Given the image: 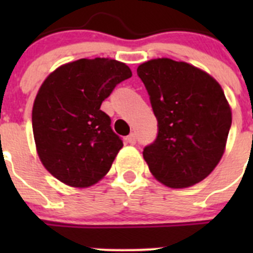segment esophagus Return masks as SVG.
<instances>
[{
	"mask_svg": "<svg viewBox=\"0 0 253 253\" xmlns=\"http://www.w3.org/2000/svg\"><path fill=\"white\" fill-rule=\"evenodd\" d=\"M128 142L130 143V144H135V143H137V135H135V133H131L130 135H129Z\"/></svg>",
	"mask_w": 253,
	"mask_h": 253,
	"instance_id": "esophagus-1",
	"label": "esophagus"
}]
</instances>
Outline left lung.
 Masks as SVG:
<instances>
[{
	"instance_id": "8db88e82",
	"label": "left lung",
	"mask_w": 253,
	"mask_h": 253,
	"mask_svg": "<svg viewBox=\"0 0 253 253\" xmlns=\"http://www.w3.org/2000/svg\"><path fill=\"white\" fill-rule=\"evenodd\" d=\"M137 73L157 119V137L143 149L152 175L169 187H189L204 180L224 153L232 125L222 87L202 69L158 58Z\"/></svg>"
}]
</instances>
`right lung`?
<instances>
[{
  "label": "right lung",
  "mask_w": 253,
  "mask_h": 253,
  "mask_svg": "<svg viewBox=\"0 0 253 253\" xmlns=\"http://www.w3.org/2000/svg\"><path fill=\"white\" fill-rule=\"evenodd\" d=\"M130 77L126 64L95 58L60 66L44 81L31 119L40 161L55 178L87 187L109 172L123 140L100 107Z\"/></svg>",
  "instance_id": "obj_1"
}]
</instances>
